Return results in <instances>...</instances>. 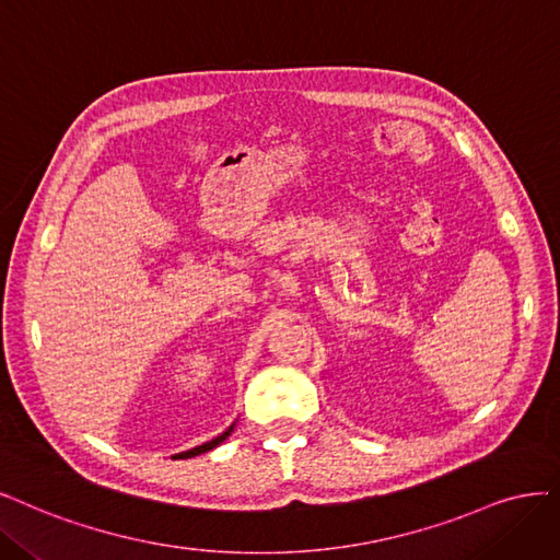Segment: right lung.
<instances>
[{"label":"right lung","instance_id":"obj_1","mask_svg":"<svg viewBox=\"0 0 560 560\" xmlns=\"http://www.w3.org/2000/svg\"><path fill=\"white\" fill-rule=\"evenodd\" d=\"M234 430V423L223 432V435H219V438H213L211 442H205V444H200V446H195V448H190V451H182V454H176V456H172V458H192V456H200V454H205V451H211V448H215L219 446L221 442H225L228 438H230V432Z\"/></svg>","mask_w":560,"mask_h":560}]
</instances>
